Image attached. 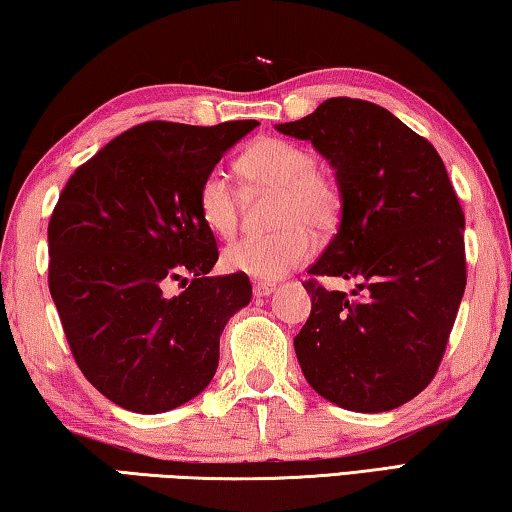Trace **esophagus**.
Wrapping results in <instances>:
<instances>
[{
  "instance_id": "esophagus-1",
  "label": "esophagus",
  "mask_w": 512,
  "mask_h": 512,
  "mask_svg": "<svg viewBox=\"0 0 512 512\" xmlns=\"http://www.w3.org/2000/svg\"><path fill=\"white\" fill-rule=\"evenodd\" d=\"M276 290L274 283H256L254 286V297H270Z\"/></svg>"
}]
</instances>
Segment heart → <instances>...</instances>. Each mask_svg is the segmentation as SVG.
I'll use <instances>...</instances> for the list:
<instances>
[{
    "label": "heart",
    "mask_w": 512,
    "mask_h": 512,
    "mask_svg": "<svg viewBox=\"0 0 512 512\" xmlns=\"http://www.w3.org/2000/svg\"><path fill=\"white\" fill-rule=\"evenodd\" d=\"M245 179L279 190L276 224L270 236L233 240L222 251V267L231 274L272 283L306 263L315 249V233H329L340 222L342 192L329 174L317 170L308 147L283 138H263L238 161ZM199 217L215 236L229 238L238 226L236 192L222 172L206 174L197 192Z\"/></svg>",
    "instance_id": "heart-1"
}]
</instances>
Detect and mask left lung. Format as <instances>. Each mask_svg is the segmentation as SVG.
<instances>
[{"label": "left lung", "instance_id": "left-lung-1", "mask_svg": "<svg viewBox=\"0 0 512 512\" xmlns=\"http://www.w3.org/2000/svg\"><path fill=\"white\" fill-rule=\"evenodd\" d=\"M283 136L308 140L335 170L340 226L313 276L357 290L304 288L313 308L295 338L317 395L354 413H385L438 372L465 292V215L429 140L363 99L333 97Z\"/></svg>", "mask_w": 512, "mask_h": 512}]
</instances>
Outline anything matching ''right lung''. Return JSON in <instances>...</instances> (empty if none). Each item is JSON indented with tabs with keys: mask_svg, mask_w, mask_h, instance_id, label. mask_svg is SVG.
Masks as SVG:
<instances>
[{
	"mask_svg": "<svg viewBox=\"0 0 512 512\" xmlns=\"http://www.w3.org/2000/svg\"><path fill=\"white\" fill-rule=\"evenodd\" d=\"M256 127L138 124L83 163L58 197L49 292L83 376L120 408L165 413L213 381L220 335L249 304L251 283L208 274L220 254L197 192ZM172 280L184 281L179 296L166 295Z\"/></svg>",
	"mask_w": 512,
	"mask_h": 512,
	"instance_id": "add662e5",
	"label": "right lung"
}]
</instances>
